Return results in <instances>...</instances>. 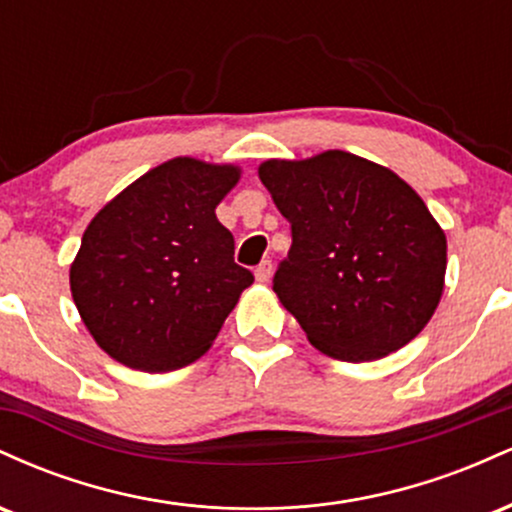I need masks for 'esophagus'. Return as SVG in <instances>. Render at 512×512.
I'll list each match as a JSON object with an SVG mask.
<instances>
[{"label":"esophagus","mask_w":512,"mask_h":512,"mask_svg":"<svg viewBox=\"0 0 512 512\" xmlns=\"http://www.w3.org/2000/svg\"><path fill=\"white\" fill-rule=\"evenodd\" d=\"M255 279L260 281V284H267V281L272 279V262L264 260V262L257 264V267H255Z\"/></svg>","instance_id":"esophagus-1"}]
</instances>
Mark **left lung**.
<instances>
[{
    "label": "left lung",
    "instance_id": "1",
    "mask_svg": "<svg viewBox=\"0 0 512 512\" xmlns=\"http://www.w3.org/2000/svg\"><path fill=\"white\" fill-rule=\"evenodd\" d=\"M257 173L293 236L274 293L317 351L378 361L424 330L445 289L448 240L411 185L339 149L269 158Z\"/></svg>",
    "mask_w": 512,
    "mask_h": 512
}]
</instances>
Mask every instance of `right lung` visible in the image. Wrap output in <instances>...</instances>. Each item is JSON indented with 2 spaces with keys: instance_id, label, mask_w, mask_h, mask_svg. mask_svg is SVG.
Instances as JSON below:
<instances>
[{
  "instance_id": "obj_1",
  "label": "right lung",
  "mask_w": 512,
  "mask_h": 512,
  "mask_svg": "<svg viewBox=\"0 0 512 512\" xmlns=\"http://www.w3.org/2000/svg\"><path fill=\"white\" fill-rule=\"evenodd\" d=\"M240 175L233 163L170 158L88 223L69 286L86 330L117 363L166 373L211 349L255 279L216 219Z\"/></svg>"
}]
</instances>
